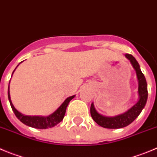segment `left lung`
<instances>
[{"label": "left lung", "instance_id": "8db88e82", "mask_svg": "<svg viewBox=\"0 0 157 157\" xmlns=\"http://www.w3.org/2000/svg\"><path fill=\"white\" fill-rule=\"evenodd\" d=\"M126 57L130 61L131 64L136 71L137 78L139 80V95H140V99L138 102L129 109L127 112L123 114L119 115L115 117H106L102 115L98 114L96 110L94 108L93 104L91 105L90 113L93 120L96 122L97 124L99 125L103 128L107 129H119L127 126L130 123H132L136 118L140 114L143 109L144 108L145 105L147 103V97H148V92H147V83L143 73L140 70V65L138 62L136 60L135 58L132 55L126 54Z\"/></svg>", "mask_w": 157, "mask_h": 157}]
</instances>
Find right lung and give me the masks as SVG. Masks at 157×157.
<instances>
[{"mask_svg":"<svg viewBox=\"0 0 157 157\" xmlns=\"http://www.w3.org/2000/svg\"><path fill=\"white\" fill-rule=\"evenodd\" d=\"M14 72V71H13ZM75 97V95L70 96L67 98L65 100V102L61 105V106L58 109L55 113H52V115L48 116H25V115L21 114L19 113L17 109L14 107L12 102L10 101V94H9L8 90V98L10 101V106L11 109L14 111V114H15L16 117L19 119L21 122H23L24 124L27 125L28 126H31L33 128H36V129H48V128H52L53 126H56L59 124V122H62L64 116H65V111H66L67 106H68L69 102Z\"/></svg>","mask_w":157,"mask_h":157,"instance_id":"right-lung-1","label":"right lung"}]
</instances>
